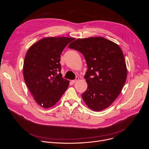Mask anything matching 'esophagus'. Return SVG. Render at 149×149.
Wrapping results in <instances>:
<instances>
[{
    "label": "esophagus",
    "instance_id": "1",
    "mask_svg": "<svg viewBox=\"0 0 149 149\" xmlns=\"http://www.w3.org/2000/svg\"><path fill=\"white\" fill-rule=\"evenodd\" d=\"M78 80H79V78H78V77H76V79H74V80H72L71 81H72V82L75 83V82H77Z\"/></svg>",
    "mask_w": 149,
    "mask_h": 149
}]
</instances>
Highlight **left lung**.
I'll return each mask as SVG.
<instances>
[{
  "instance_id": "left-lung-1",
  "label": "left lung",
  "mask_w": 149,
  "mask_h": 149,
  "mask_svg": "<svg viewBox=\"0 0 149 149\" xmlns=\"http://www.w3.org/2000/svg\"><path fill=\"white\" fill-rule=\"evenodd\" d=\"M68 48L80 52L87 62L88 70L84 78L88 87L82 94L84 101L95 111L108 108L120 94L127 78L121 49L102 37L78 39Z\"/></svg>"
}]
</instances>
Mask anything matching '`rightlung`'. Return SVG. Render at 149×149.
<instances>
[{"label": "right lung", "mask_w": 149, "mask_h": 149, "mask_svg": "<svg viewBox=\"0 0 149 149\" xmlns=\"http://www.w3.org/2000/svg\"><path fill=\"white\" fill-rule=\"evenodd\" d=\"M74 39L45 38L32 45L26 54L23 67L24 80L36 102L42 107H52L68 88L70 81L63 79L60 73V56Z\"/></svg>", "instance_id": "1"}]
</instances>
